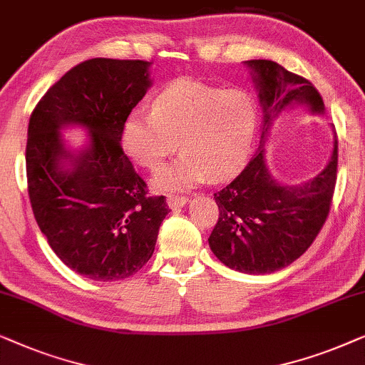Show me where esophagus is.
Returning a JSON list of instances; mask_svg holds the SVG:
<instances>
[{
  "instance_id": "obj_1",
  "label": "esophagus",
  "mask_w": 365,
  "mask_h": 365,
  "mask_svg": "<svg viewBox=\"0 0 365 365\" xmlns=\"http://www.w3.org/2000/svg\"><path fill=\"white\" fill-rule=\"evenodd\" d=\"M187 202H188L187 197H180V195H168L167 197V203L170 208H180V207L185 205Z\"/></svg>"
}]
</instances>
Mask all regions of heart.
I'll use <instances>...</instances> for the list:
<instances>
[{
  "instance_id": "obj_1",
  "label": "heart",
  "mask_w": 365,
  "mask_h": 365,
  "mask_svg": "<svg viewBox=\"0 0 365 365\" xmlns=\"http://www.w3.org/2000/svg\"><path fill=\"white\" fill-rule=\"evenodd\" d=\"M259 130V108L249 93L178 80L155 96L152 113L133 111L121 126L123 152L153 170L177 148L182 155L153 175L158 190H182L210 178H232L244 167Z\"/></svg>"
}]
</instances>
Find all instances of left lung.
I'll return each mask as SVG.
<instances>
[{
	"mask_svg": "<svg viewBox=\"0 0 365 365\" xmlns=\"http://www.w3.org/2000/svg\"><path fill=\"white\" fill-rule=\"evenodd\" d=\"M264 110L260 147L232 183L217 192V225L208 245L218 260L242 274L265 275L297 260L329 215L337 180V135L322 172L302 185H282L270 175L265 140L282 111L302 105L324 113L319 91L305 78L270 60L245 61Z\"/></svg>",
	"mask_w": 365,
	"mask_h": 365,
	"instance_id": "left-lung-1",
	"label": "left lung"
}]
</instances>
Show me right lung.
Wrapping results in <instances>:
<instances>
[{"label": "right lung", "mask_w": 365, "mask_h": 365, "mask_svg": "<svg viewBox=\"0 0 365 365\" xmlns=\"http://www.w3.org/2000/svg\"><path fill=\"white\" fill-rule=\"evenodd\" d=\"M150 61L93 58L65 73L28 125V193L53 252L76 274L113 282L137 274L153 255L170 212L148 197L120 145L121 126L150 86ZM89 133L70 149L61 132Z\"/></svg>", "instance_id": "add662e5"}]
</instances>
